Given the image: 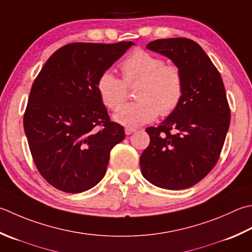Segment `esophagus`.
<instances>
[{"label":"esophagus","instance_id":"obj_1","mask_svg":"<svg viewBox=\"0 0 252 252\" xmlns=\"http://www.w3.org/2000/svg\"><path fill=\"white\" fill-rule=\"evenodd\" d=\"M136 130L134 129V127H126L125 129V132H126V135H130V134H132L133 132H135Z\"/></svg>","mask_w":252,"mask_h":252}]
</instances>
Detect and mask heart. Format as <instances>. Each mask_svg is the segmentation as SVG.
<instances>
[{
    "label": "heart",
    "mask_w": 252,
    "mask_h": 252,
    "mask_svg": "<svg viewBox=\"0 0 252 252\" xmlns=\"http://www.w3.org/2000/svg\"><path fill=\"white\" fill-rule=\"evenodd\" d=\"M122 80L109 71L97 80V92L103 105L117 110L127 96V87L139 82L138 99L123 106L113 117L118 123L135 127L160 116H169L184 98L185 82L180 68L166 64L161 58L143 50H135L121 63Z\"/></svg>",
    "instance_id": "obj_1"
}]
</instances>
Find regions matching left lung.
Instances as JSON below:
<instances>
[{
  "label": "left lung",
  "mask_w": 252,
  "mask_h": 252,
  "mask_svg": "<svg viewBox=\"0 0 252 252\" xmlns=\"http://www.w3.org/2000/svg\"><path fill=\"white\" fill-rule=\"evenodd\" d=\"M149 50L169 58L184 75V98L158 126L145 130L150 145L142 153L144 178L156 187L181 190L214 168L230 123V109L218 68L188 38L157 39Z\"/></svg>",
  "instance_id": "obj_1"
}]
</instances>
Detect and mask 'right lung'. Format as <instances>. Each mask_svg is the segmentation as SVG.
Listing matches in <instances>:
<instances>
[{"label":"right lung","instance_id":"1","mask_svg":"<svg viewBox=\"0 0 252 252\" xmlns=\"http://www.w3.org/2000/svg\"><path fill=\"white\" fill-rule=\"evenodd\" d=\"M132 44H66L34 80L24 130L38 171L58 190L80 193L96 186L112 147L126 137L123 126L110 120L96 84Z\"/></svg>","mask_w":252,"mask_h":252}]
</instances>
